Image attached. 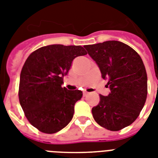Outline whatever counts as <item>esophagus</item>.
I'll use <instances>...</instances> for the list:
<instances>
[{"label":"esophagus","instance_id":"34e87169","mask_svg":"<svg viewBox=\"0 0 158 158\" xmlns=\"http://www.w3.org/2000/svg\"><path fill=\"white\" fill-rule=\"evenodd\" d=\"M83 94H84V96H87V95L89 94V93L84 90V91H83Z\"/></svg>","mask_w":158,"mask_h":158}]
</instances>
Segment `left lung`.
Listing matches in <instances>:
<instances>
[{
	"label": "left lung",
	"instance_id": "left-lung-1",
	"mask_svg": "<svg viewBox=\"0 0 158 158\" xmlns=\"http://www.w3.org/2000/svg\"><path fill=\"white\" fill-rule=\"evenodd\" d=\"M96 62L110 92L100 96L92 109L94 120L102 127L118 131L138 118L148 94V77L141 57L132 48L119 41L84 46Z\"/></svg>",
	"mask_w": 158,
	"mask_h": 158
}]
</instances>
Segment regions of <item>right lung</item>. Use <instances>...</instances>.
I'll use <instances>...</instances> for the list:
<instances>
[{
  "mask_svg": "<svg viewBox=\"0 0 158 158\" xmlns=\"http://www.w3.org/2000/svg\"><path fill=\"white\" fill-rule=\"evenodd\" d=\"M81 46L60 44L38 48L29 55L20 74L19 99L26 118L41 132L54 134L71 121L74 104L83 93L62 88L73 60L86 55Z\"/></svg>",
  "mask_w": 158,
  "mask_h": 158,
  "instance_id": "1",
  "label": "right lung"
}]
</instances>
